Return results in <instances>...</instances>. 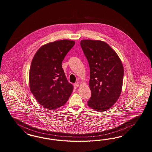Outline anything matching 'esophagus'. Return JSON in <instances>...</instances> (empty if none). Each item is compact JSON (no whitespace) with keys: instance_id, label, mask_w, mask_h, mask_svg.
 <instances>
[{"instance_id":"34e87169","label":"esophagus","mask_w":152,"mask_h":152,"mask_svg":"<svg viewBox=\"0 0 152 152\" xmlns=\"http://www.w3.org/2000/svg\"><path fill=\"white\" fill-rule=\"evenodd\" d=\"M79 86V85L78 84H74V88H75V89H76V88H77Z\"/></svg>"}]
</instances>
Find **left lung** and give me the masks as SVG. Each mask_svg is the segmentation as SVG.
Masks as SVG:
<instances>
[{"mask_svg":"<svg viewBox=\"0 0 152 152\" xmlns=\"http://www.w3.org/2000/svg\"><path fill=\"white\" fill-rule=\"evenodd\" d=\"M80 45L90 71L91 96L88 105L98 112L108 110L120 96L124 72L122 63L115 51L105 42L82 40Z\"/></svg>","mask_w":152,"mask_h":152,"instance_id":"obj_1","label":"left lung"}]
</instances>
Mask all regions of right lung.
<instances>
[{
  "mask_svg": "<svg viewBox=\"0 0 152 152\" xmlns=\"http://www.w3.org/2000/svg\"><path fill=\"white\" fill-rule=\"evenodd\" d=\"M75 42L61 40L44 45L32 59L29 84L37 102L48 110L64 104L73 90L63 71L62 62Z\"/></svg>",
  "mask_w": 152,
  "mask_h": 152,
  "instance_id": "1",
  "label": "right lung"
}]
</instances>
